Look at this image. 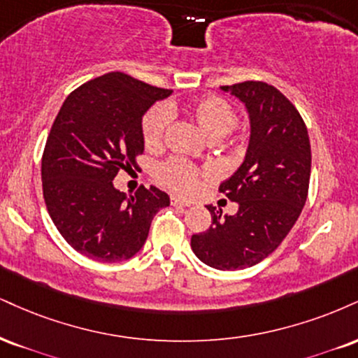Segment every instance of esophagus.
Masks as SVG:
<instances>
[{"label": "esophagus", "mask_w": 358, "mask_h": 358, "mask_svg": "<svg viewBox=\"0 0 358 358\" xmlns=\"http://www.w3.org/2000/svg\"><path fill=\"white\" fill-rule=\"evenodd\" d=\"M171 205L175 206H190L192 203L187 200H182V198H176V196H171Z\"/></svg>", "instance_id": "34e87169"}]
</instances>
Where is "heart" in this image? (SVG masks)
Returning a JSON list of instances; mask_svg holds the SVG:
<instances>
[{
	"label": "heart",
	"mask_w": 358,
	"mask_h": 358,
	"mask_svg": "<svg viewBox=\"0 0 358 358\" xmlns=\"http://www.w3.org/2000/svg\"><path fill=\"white\" fill-rule=\"evenodd\" d=\"M171 111H173L171 106L166 108V106L158 105L143 116L141 131H143L145 145L148 148H158L162 145L163 136L170 127ZM187 113L210 140H220L227 136L236 124V111L234 106L215 94L198 98L190 103ZM155 176L158 183L168 190L180 193V195H190L198 185L200 170L180 158H171L157 166Z\"/></svg>",
	"instance_id": "1"
}]
</instances>
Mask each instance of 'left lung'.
I'll list each match as a JSON object with an SVG mask.
<instances>
[{"mask_svg": "<svg viewBox=\"0 0 358 358\" xmlns=\"http://www.w3.org/2000/svg\"><path fill=\"white\" fill-rule=\"evenodd\" d=\"M245 105L250 140L242 165L220 185L238 203L235 215L212 205V225L192 236L193 253L217 270L260 264L288 235L307 201L312 152L302 116L272 85L220 86Z\"/></svg>", "mask_w": 358, "mask_h": 358, "instance_id": "8db88e82", "label": "left lung"}]
</instances>
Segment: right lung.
<instances>
[{"instance_id": "right-lung-1", "label": "right lung", "mask_w": 358, "mask_h": 358, "mask_svg": "<svg viewBox=\"0 0 358 358\" xmlns=\"http://www.w3.org/2000/svg\"><path fill=\"white\" fill-rule=\"evenodd\" d=\"M170 94L113 71L81 85L59 108L41 160L43 196L55 227L81 255L128 260L170 205L155 187L124 195L113 185L120 168L135 166L143 153V115Z\"/></svg>"}]
</instances>
